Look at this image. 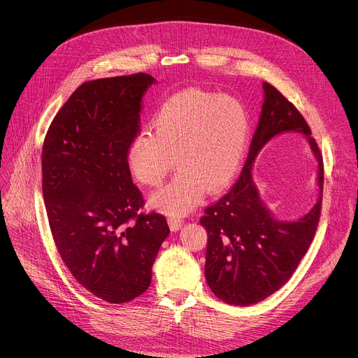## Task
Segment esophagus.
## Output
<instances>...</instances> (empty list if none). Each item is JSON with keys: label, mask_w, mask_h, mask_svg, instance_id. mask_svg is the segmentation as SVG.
<instances>
[{"label": "esophagus", "mask_w": 358, "mask_h": 358, "mask_svg": "<svg viewBox=\"0 0 358 358\" xmlns=\"http://www.w3.org/2000/svg\"><path fill=\"white\" fill-rule=\"evenodd\" d=\"M182 224H184V220H182V218H178V217H169V225H170V229H171L173 232L178 231Z\"/></svg>", "instance_id": "esophagus-1"}]
</instances>
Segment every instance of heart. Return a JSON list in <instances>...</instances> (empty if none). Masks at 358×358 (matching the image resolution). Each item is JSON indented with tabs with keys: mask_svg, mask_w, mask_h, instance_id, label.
Instances as JSON below:
<instances>
[{
	"mask_svg": "<svg viewBox=\"0 0 358 358\" xmlns=\"http://www.w3.org/2000/svg\"><path fill=\"white\" fill-rule=\"evenodd\" d=\"M249 137L245 108L229 96L185 90L169 97L152 119V131L141 130L130 141L126 163L144 185H160L176 166L178 174L152 194L151 203L182 215L203 191L222 189L236 174Z\"/></svg>",
	"mask_w": 358,
	"mask_h": 358,
	"instance_id": "heart-1",
	"label": "heart"
}]
</instances>
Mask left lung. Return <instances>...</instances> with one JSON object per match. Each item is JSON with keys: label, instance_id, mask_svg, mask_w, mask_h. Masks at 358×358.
<instances>
[{"label": "left lung", "instance_id": "1", "mask_svg": "<svg viewBox=\"0 0 358 358\" xmlns=\"http://www.w3.org/2000/svg\"><path fill=\"white\" fill-rule=\"evenodd\" d=\"M264 92L262 113L239 178L199 220L208 234L207 283L218 299L236 306L262 301L292 278L315 238L322 211L323 157L310 127L276 87L264 82ZM285 131L308 136L320 163V199L308 215L294 222L273 219L251 180V164L259 150Z\"/></svg>", "mask_w": 358, "mask_h": 358}]
</instances>
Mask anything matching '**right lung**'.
<instances>
[{
  "instance_id": "add662e5",
  "label": "right lung",
  "mask_w": 358,
  "mask_h": 358,
  "mask_svg": "<svg viewBox=\"0 0 358 358\" xmlns=\"http://www.w3.org/2000/svg\"><path fill=\"white\" fill-rule=\"evenodd\" d=\"M147 73L80 85L50 123L42 147V192L57 249L73 278L109 303H126L151 283L170 234L162 214H143L126 151L140 130Z\"/></svg>"
}]
</instances>
